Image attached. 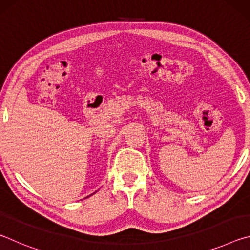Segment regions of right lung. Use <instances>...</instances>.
I'll return each instance as SVG.
<instances>
[{
    "label": "right lung",
    "mask_w": 250,
    "mask_h": 250,
    "mask_svg": "<svg viewBox=\"0 0 250 250\" xmlns=\"http://www.w3.org/2000/svg\"><path fill=\"white\" fill-rule=\"evenodd\" d=\"M89 196H91V195H89ZM87 197H88V196H87Z\"/></svg>",
    "instance_id": "add662e5"
}]
</instances>
